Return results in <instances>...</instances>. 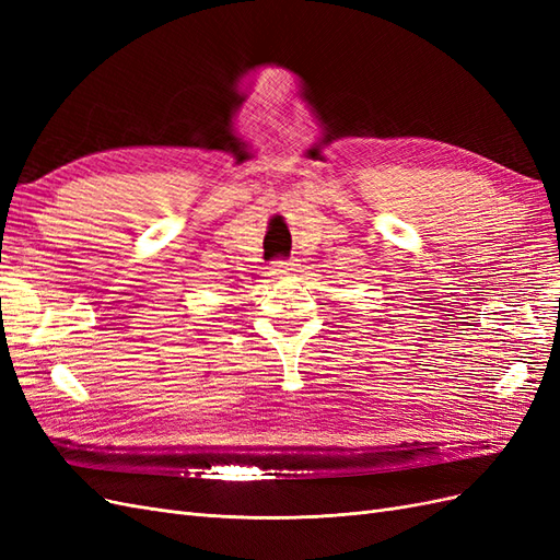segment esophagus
<instances>
[{"instance_id":"obj_1","label":"esophagus","mask_w":560,"mask_h":560,"mask_svg":"<svg viewBox=\"0 0 560 560\" xmlns=\"http://www.w3.org/2000/svg\"><path fill=\"white\" fill-rule=\"evenodd\" d=\"M292 270H296L294 261H273L268 268V276L270 278H282V276H290Z\"/></svg>"}]
</instances>
